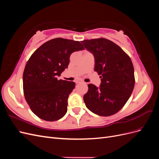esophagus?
I'll list each match as a JSON object with an SVG mask.
<instances>
[{"label": "esophagus", "mask_w": 159, "mask_h": 159, "mask_svg": "<svg viewBox=\"0 0 159 159\" xmlns=\"http://www.w3.org/2000/svg\"><path fill=\"white\" fill-rule=\"evenodd\" d=\"M75 83L76 84H81V83H82V81L80 80H78L75 81Z\"/></svg>", "instance_id": "obj_1"}]
</instances>
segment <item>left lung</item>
Listing matches in <instances>:
<instances>
[{
	"mask_svg": "<svg viewBox=\"0 0 159 159\" xmlns=\"http://www.w3.org/2000/svg\"><path fill=\"white\" fill-rule=\"evenodd\" d=\"M95 58L94 70L100 75L99 88L88 84L84 95L86 107L100 116L117 113L127 103L134 85V68L129 56L121 48L105 38L81 41Z\"/></svg>",
	"mask_w": 159,
	"mask_h": 159,
	"instance_id": "1",
	"label": "left lung"
}]
</instances>
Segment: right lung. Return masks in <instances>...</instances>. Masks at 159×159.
<instances>
[{
	"instance_id": "add662e5",
	"label": "right lung",
	"mask_w": 159,
	"mask_h": 159,
	"mask_svg": "<svg viewBox=\"0 0 159 159\" xmlns=\"http://www.w3.org/2000/svg\"><path fill=\"white\" fill-rule=\"evenodd\" d=\"M84 49L79 41L57 38L45 42L30 56L23 73V90L36 116L47 121L64 116L75 84L57 78L68 68L72 53Z\"/></svg>"
}]
</instances>
